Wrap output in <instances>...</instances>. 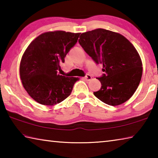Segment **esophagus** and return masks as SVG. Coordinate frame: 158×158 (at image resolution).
<instances>
[{
	"label": "esophagus",
	"instance_id": "1",
	"mask_svg": "<svg viewBox=\"0 0 158 158\" xmlns=\"http://www.w3.org/2000/svg\"><path fill=\"white\" fill-rule=\"evenodd\" d=\"M92 79V77L90 75V74H86V76H85L84 77V79L85 80V81H90V80H91Z\"/></svg>",
	"mask_w": 158,
	"mask_h": 158
}]
</instances>
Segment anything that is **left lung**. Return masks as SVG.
I'll return each mask as SVG.
<instances>
[{"instance_id":"obj_1","label":"left lung","mask_w":158,"mask_h":158,"mask_svg":"<svg viewBox=\"0 0 158 158\" xmlns=\"http://www.w3.org/2000/svg\"><path fill=\"white\" fill-rule=\"evenodd\" d=\"M79 44L105 74L93 94L104 103L118 106L132 97L142 76V62L134 45L118 33L98 28L81 34Z\"/></svg>"}]
</instances>
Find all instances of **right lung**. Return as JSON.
<instances>
[{
    "label": "right lung",
    "instance_id": "obj_1",
    "mask_svg": "<svg viewBox=\"0 0 158 158\" xmlns=\"http://www.w3.org/2000/svg\"><path fill=\"white\" fill-rule=\"evenodd\" d=\"M79 35L80 33L63 31L45 32L26 48L20 63V78L26 92L37 102L53 106L71 94L74 83L79 79L57 73Z\"/></svg>",
    "mask_w": 158,
    "mask_h": 158
}]
</instances>
